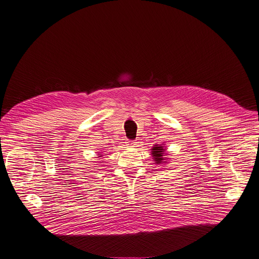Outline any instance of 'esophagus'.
<instances>
[{"mask_svg": "<svg viewBox=\"0 0 259 259\" xmlns=\"http://www.w3.org/2000/svg\"><path fill=\"white\" fill-rule=\"evenodd\" d=\"M135 144H136L135 141H128L127 142V145H135Z\"/></svg>", "mask_w": 259, "mask_h": 259, "instance_id": "1", "label": "esophagus"}]
</instances>
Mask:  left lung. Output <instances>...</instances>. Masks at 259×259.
<instances>
[{"label":"left lung","mask_w":259,"mask_h":259,"mask_svg":"<svg viewBox=\"0 0 259 259\" xmlns=\"http://www.w3.org/2000/svg\"><path fill=\"white\" fill-rule=\"evenodd\" d=\"M166 146L164 143L162 144H155L154 147H152V157H153V160L155 162V164L157 165H163V164H167L168 162V159L167 156L168 154L166 153Z\"/></svg>","instance_id":"obj_1"}]
</instances>
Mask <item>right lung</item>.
<instances>
[{"label": "right lung", "mask_w": 259, "mask_h": 259, "mask_svg": "<svg viewBox=\"0 0 259 259\" xmlns=\"http://www.w3.org/2000/svg\"><path fill=\"white\" fill-rule=\"evenodd\" d=\"M100 157H102V154H101V153H98V157H97V158L100 159Z\"/></svg>", "instance_id": "add662e5"}]
</instances>
